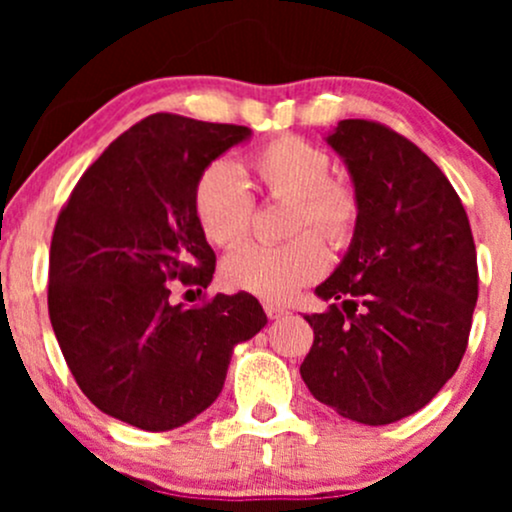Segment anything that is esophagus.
Here are the masks:
<instances>
[{"mask_svg": "<svg viewBox=\"0 0 512 512\" xmlns=\"http://www.w3.org/2000/svg\"><path fill=\"white\" fill-rule=\"evenodd\" d=\"M264 313H267L269 320H279V317H284L289 310L279 303H264Z\"/></svg>", "mask_w": 512, "mask_h": 512, "instance_id": "obj_1", "label": "esophagus"}]
</instances>
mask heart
<instances>
[{"instance_id":"heart-1","label":"heart","mask_w":512,"mask_h":512,"mask_svg":"<svg viewBox=\"0 0 512 512\" xmlns=\"http://www.w3.org/2000/svg\"><path fill=\"white\" fill-rule=\"evenodd\" d=\"M248 166L264 195L293 204L289 236L298 238L286 245H240L223 260L221 281L231 291L286 301L325 274L327 252L317 235L332 248H346L354 240L361 199L351 182L332 178V156L298 134H281L257 146ZM192 211L204 238L226 248L248 233L255 197L238 166L216 158L197 175Z\"/></svg>"}]
</instances>
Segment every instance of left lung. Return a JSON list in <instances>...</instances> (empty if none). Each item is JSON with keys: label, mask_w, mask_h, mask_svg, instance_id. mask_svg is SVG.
Returning a JSON list of instances; mask_svg holds the SVG:
<instances>
[{"label": "left lung", "mask_w": 512, "mask_h": 512, "mask_svg": "<svg viewBox=\"0 0 512 512\" xmlns=\"http://www.w3.org/2000/svg\"><path fill=\"white\" fill-rule=\"evenodd\" d=\"M361 221L305 315L315 339L301 378L344 419L383 426L426 407L467 351L479 296L477 248L455 187L424 151L373 120H342Z\"/></svg>", "instance_id": "1"}]
</instances>
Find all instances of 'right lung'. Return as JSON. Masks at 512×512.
<instances>
[{
  "label": "right lung",
  "instance_id": "1",
  "mask_svg": "<svg viewBox=\"0 0 512 512\" xmlns=\"http://www.w3.org/2000/svg\"><path fill=\"white\" fill-rule=\"evenodd\" d=\"M248 127L156 113L122 132L81 175L50 243L52 330L81 392L108 416L170 431L219 397L233 346L267 325L250 293L192 308L170 281L207 289L216 255L192 190Z\"/></svg>",
  "mask_w": 512,
  "mask_h": 512
}]
</instances>
